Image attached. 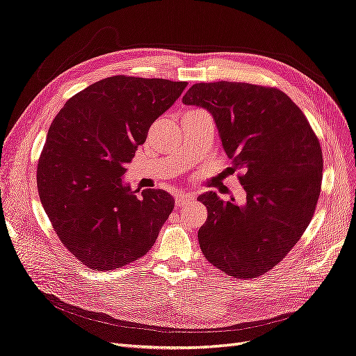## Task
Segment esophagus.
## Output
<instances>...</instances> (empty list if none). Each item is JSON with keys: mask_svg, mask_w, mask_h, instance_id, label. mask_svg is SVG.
Segmentation results:
<instances>
[{"mask_svg": "<svg viewBox=\"0 0 356 356\" xmlns=\"http://www.w3.org/2000/svg\"><path fill=\"white\" fill-rule=\"evenodd\" d=\"M191 201H193V193L192 192H180L176 195V200L175 204L177 208H181L188 205Z\"/></svg>", "mask_w": 356, "mask_h": 356, "instance_id": "34e87169", "label": "esophagus"}]
</instances>
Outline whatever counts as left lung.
Instances as JSON below:
<instances>
[{
    "instance_id": "obj_1",
    "label": "left lung",
    "mask_w": 356,
    "mask_h": 356,
    "mask_svg": "<svg viewBox=\"0 0 356 356\" xmlns=\"http://www.w3.org/2000/svg\"><path fill=\"white\" fill-rule=\"evenodd\" d=\"M183 104L213 114L222 147L241 170L246 202L198 201L208 218L198 232L208 262L238 279H255L292 251L315 213L323 179L320 140L284 92L243 82L195 83Z\"/></svg>"
}]
</instances>
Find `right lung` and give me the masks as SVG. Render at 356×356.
<instances>
[{
  "label": "right lung",
  "mask_w": 356,
  "mask_h": 356,
  "mask_svg": "<svg viewBox=\"0 0 356 356\" xmlns=\"http://www.w3.org/2000/svg\"><path fill=\"white\" fill-rule=\"evenodd\" d=\"M188 82L117 74L77 92L52 120L39 155V200L63 246L97 271L147 254L175 208L165 191L123 185L151 124Z\"/></svg>",
  "instance_id": "1"
}]
</instances>
